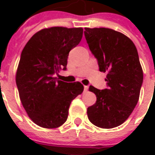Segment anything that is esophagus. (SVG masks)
Masks as SVG:
<instances>
[{"label": "esophagus", "mask_w": 155, "mask_h": 155, "mask_svg": "<svg viewBox=\"0 0 155 155\" xmlns=\"http://www.w3.org/2000/svg\"><path fill=\"white\" fill-rule=\"evenodd\" d=\"M88 90H89V86H84V92L88 91Z\"/></svg>", "instance_id": "34e87169"}]
</instances>
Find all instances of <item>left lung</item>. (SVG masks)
Listing matches in <instances>:
<instances>
[{
	"mask_svg": "<svg viewBox=\"0 0 155 155\" xmlns=\"http://www.w3.org/2000/svg\"><path fill=\"white\" fill-rule=\"evenodd\" d=\"M90 50L97 59L99 71L107 72L108 89L91 85L97 102L87 109L90 122L102 128L122 124L138 103L143 71L133 41L110 28H84Z\"/></svg>",
	"mask_w": 155,
	"mask_h": 155,
	"instance_id": "1",
	"label": "left lung"
}]
</instances>
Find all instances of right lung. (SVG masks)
Listing matches in <instances>:
<instances>
[{"mask_svg":"<svg viewBox=\"0 0 155 155\" xmlns=\"http://www.w3.org/2000/svg\"><path fill=\"white\" fill-rule=\"evenodd\" d=\"M83 31L82 27L45 28L33 35L22 50L16 84L27 114L39 127L63 125L71 101L84 91L79 82L65 83L54 77L66 69L69 52L79 44Z\"/></svg>","mask_w":155,"mask_h":155,"instance_id":"obj_1","label":"right lung"}]
</instances>
